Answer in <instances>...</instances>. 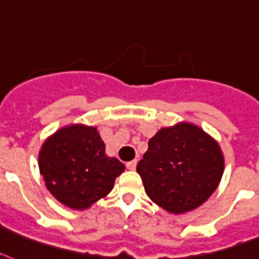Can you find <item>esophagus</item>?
<instances>
[{"label":"esophagus","instance_id":"34e87169","mask_svg":"<svg viewBox=\"0 0 259 259\" xmlns=\"http://www.w3.org/2000/svg\"><path fill=\"white\" fill-rule=\"evenodd\" d=\"M126 167H127V169H130V171H134L136 167H137V160H132L129 161V163H126Z\"/></svg>","mask_w":259,"mask_h":259}]
</instances>
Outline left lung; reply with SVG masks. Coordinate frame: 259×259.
<instances>
[{
	"instance_id": "obj_1",
	"label": "left lung",
	"mask_w": 259,
	"mask_h": 259,
	"mask_svg": "<svg viewBox=\"0 0 259 259\" xmlns=\"http://www.w3.org/2000/svg\"><path fill=\"white\" fill-rule=\"evenodd\" d=\"M137 172L155 204L181 214L201 206L216 190L224 156L216 140L201 127L179 122L149 140Z\"/></svg>"
}]
</instances>
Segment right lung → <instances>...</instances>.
<instances>
[{
    "instance_id": "right-lung-1",
    "label": "right lung",
    "mask_w": 259,
    "mask_h": 259,
    "mask_svg": "<svg viewBox=\"0 0 259 259\" xmlns=\"http://www.w3.org/2000/svg\"><path fill=\"white\" fill-rule=\"evenodd\" d=\"M39 169L49 191L61 204L84 210L112 190L125 165L106 155L96 127L70 125L43 143Z\"/></svg>"
}]
</instances>
